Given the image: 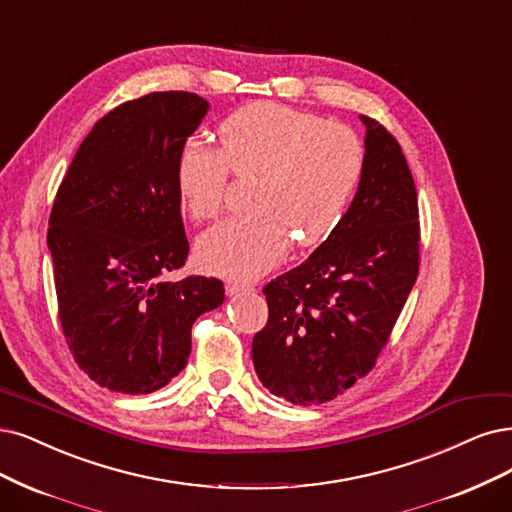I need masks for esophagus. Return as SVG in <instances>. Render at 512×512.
I'll list each match as a JSON object with an SVG mask.
<instances>
[{"label": "esophagus", "mask_w": 512, "mask_h": 512, "mask_svg": "<svg viewBox=\"0 0 512 512\" xmlns=\"http://www.w3.org/2000/svg\"><path fill=\"white\" fill-rule=\"evenodd\" d=\"M251 291H255L251 285H240V282H227V285H225V295L227 297H236V295L251 293Z\"/></svg>", "instance_id": "esophagus-1"}]
</instances>
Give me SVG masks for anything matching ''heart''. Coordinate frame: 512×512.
I'll list each match as a JSON object with an SVG mask.
<instances>
[{"label":"heart","mask_w":512,"mask_h":512,"mask_svg":"<svg viewBox=\"0 0 512 512\" xmlns=\"http://www.w3.org/2000/svg\"><path fill=\"white\" fill-rule=\"evenodd\" d=\"M219 149L183 147L177 192L194 221L217 217L230 170L251 177V213L208 230L196 244L198 266L217 276L249 280L285 259L289 240L299 249L325 242L342 221L363 177L365 149L354 132L314 113L251 103L217 130Z\"/></svg>","instance_id":"b5f03b06"}]
</instances>
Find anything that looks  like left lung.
<instances>
[{"instance_id":"left-lung-1","label":"left lung","mask_w":512,"mask_h":512,"mask_svg":"<svg viewBox=\"0 0 512 512\" xmlns=\"http://www.w3.org/2000/svg\"><path fill=\"white\" fill-rule=\"evenodd\" d=\"M365 168L337 230L263 289L253 337L259 382L295 405L335 399L365 377L418 278V194L401 145L367 116Z\"/></svg>"}]
</instances>
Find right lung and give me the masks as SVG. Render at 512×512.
<instances>
[{"label": "right lung", "mask_w": 512, "mask_h": 512, "mask_svg": "<svg viewBox=\"0 0 512 512\" xmlns=\"http://www.w3.org/2000/svg\"><path fill=\"white\" fill-rule=\"evenodd\" d=\"M208 101L151 92L122 103L82 141L56 192L48 249L63 333L99 386L149 394L187 365L194 320L223 304V282H168L187 251L177 160Z\"/></svg>", "instance_id": "add662e5"}]
</instances>
